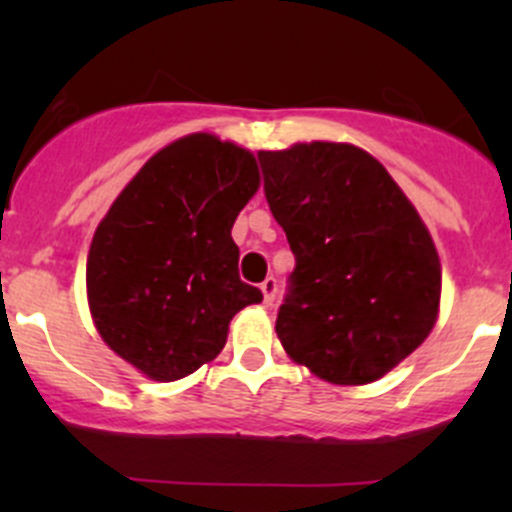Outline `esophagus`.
I'll use <instances>...</instances> for the list:
<instances>
[{"mask_svg":"<svg viewBox=\"0 0 512 512\" xmlns=\"http://www.w3.org/2000/svg\"><path fill=\"white\" fill-rule=\"evenodd\" d=\"M260 289H262V297H265V304L270 307L277 297V280L275 277H267V280L260 285Z\"/></svg>","mask_w":512,"mask_h":512,"instance_id":"1","label":"esophagus"}]
</instances>
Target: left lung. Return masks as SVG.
Wrapping results in <instances>:
<instances>
[{
  "mask_svg": "<svg viewBox=\"0 0 512 512\" xmlns=\"http://www.w3.org/2000/svg\"><path fill=\"white\" fill-rule=\"evenodd\" d=\"M294 270L277 337L319 379L359 386L421 347L441 302L426 225L384 165L349 143L257 153Z\"/></svg>",
  "mask_w": 512,
  "mask_h": 512,
  "instance_id": "1",
  "label": "left lung"
}]
</instances>
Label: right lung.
<instances>
[{
  "mask_svg": "<svg viewBox=\"0 0 512 512\" xmlns=\"http://www.w3.org/2000/svg\"><path fill=\"white\" fill-rule=\"evenodd\" d=\"M257 188L250 151L193 133L148 160L98 223L91 314L103 342L148 379H183L213 361L230 319L262 302L237 275L230 235Z\"/></svg>",
  "mask_w": 512,
  "mask_h": 512,
  "instance_id": "obj_1",
  "label": "right lung"
}]
</instances>
